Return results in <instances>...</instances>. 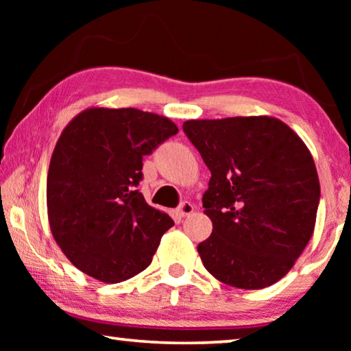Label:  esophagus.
<instances>
[{
  "label": "esophagus",
  "instance_id": "34e87169",
  "mask_svg": "<svg viewBox=\"0 0 351 351\" xmlns=\"http://www.w3.org/2000/svg\"><path fill=\"white\" fill-rule=\"evenodd\" d=\"M192 212H193V204L189 203V201H184V203H181L180 207H178V215L180 217H189Z\"/></svg>",
  "mask_w": 351,
  "mask_h": 351
}]
</instances>
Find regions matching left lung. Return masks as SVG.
Masks as SVG:
<instances>
[{
  "label": "left lung",
  "mask_w": 351,
  "mask_h": 351,
  "mask_svg": "<svg viewBox=\"0 0 351 351\" xmlns=\"http://www.w3.org/2000/svg\"><path fill=\"white\" fill-rule=\"evenodd\" d=\"M182 130L212 173L203 207L213 229L198 245L204 268L235 288L271 287L316 226L320 186L310 150L271 116L197 119Z\"/></svg>",
  "instance_id": "8db88e82"
}]
</instances>
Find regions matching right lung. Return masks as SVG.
Wrapping results in <instances>:
<instances>
[{"instance_id": "add662e5", "label": "right lung", "mask_w": 351, "mask_h": 351, "mask_svg": "<svg viewBox=\"0 0 351 351\" xmlns=\"http://www.w3.org/2000/svg\"><path fill=\"white\" fill-rule=\"evenodd\" d=\"M178 133L170 119L136 108L93 106L58 138L46 184L51 232L77 269L105 283L152 263L173 226L139 190L142 158Z\"/></svg>"}]
</instances>
